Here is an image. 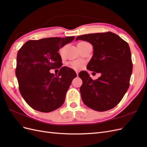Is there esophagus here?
Returning a JSON list of instances; mask_svg holds the SVG:
<instances>
[{
    "instance_id": "obj_1",
    "label": "esophagus",
    "mask_w": 147,
    "mask_h": 147,
    "mask_svg": "<svg viewBox=\"0 0 147 147\" xmlns=\"http://www.w3.org/2000/svg\"><path fill=\"white\" fill-rule=\"evenodd\" d=\"M76 74H77V76H78V71H76Z\"/></svg>"
}]
</instances>
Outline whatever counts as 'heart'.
I'll use <instances>...</instances> for the list:
<instances>
[{"label":"heart","mask_w":147,"mask_h":147,"mask_svg":"<svg viewBox=\"0 0 147 147\" xmlns=\"http://www.w3.org/2000/svg\"><path fill=\"white\" fill-rule=\"evenodd\" d=\"M88 44H90V43L82 41V42H79L78 43V45L84 46V45H88ZM70 64L71 67L73 68V69H80L82 67V63L81 61H72V62H71V63H70Z\"/></svg>","instance_id":"1"}]
</instances>
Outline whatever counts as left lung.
Returning <instances> with one entry per match:
<instances>
[{"label":"left lung","instance_id":"1","mask_svg":"<svg viewBox=\"0 0 147 147\" xmlns=\"http://www.w3.org/2000/svg\"><path fill=\"white\" fill-rule=\"evenodd\" d=\"M93 46V56L87 65L89 70L100 73L93 80L86 71L78 76L83 103L99 112L114 108L121 100L129 86L132 72L131 53L128 43L113 32L95 33L78 36Z\"/></svg>","mask_w":147,"mask_h":147}]
</instances>
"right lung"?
<instances>
[{"mask_svg": "<svg viewBox=\"0 0 147 147\" xmlns=\"http://www.w3.org/2000/svg\"><path fill=\"white\" fill-rule=\"evenodd\" d=\"M74 38L50 37L29 40L18 52L15 74L20 91L33 109L48 113L64 104L66 92L77 74L67 67L61 68L57 75L50 70L61 67L58 51Z\"/></svg>", "mask_w": 147, "mask_h": 147, "instance_id": "add662e5", "label": "right lung"}]
</instances>
